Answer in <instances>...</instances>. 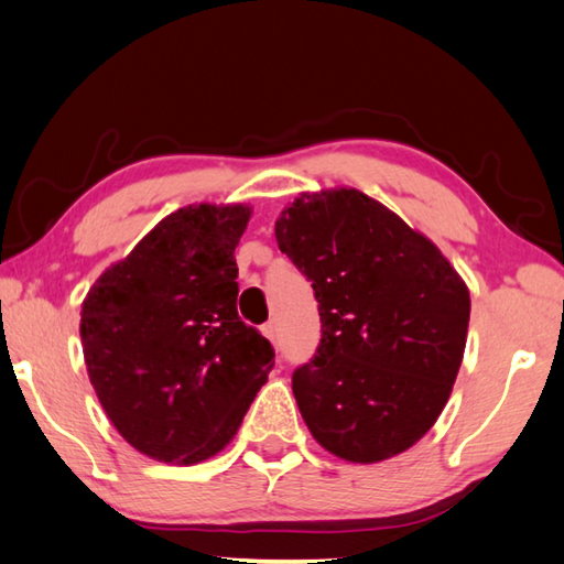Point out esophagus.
Returning a JSON list of instances; mask_svg holds the SVG:
<instances>
[{
    "label": "esophagus",
    "instance_id": "esophagus-1",
    "mask_svg": "<svg viewBox=\"0 0 564 564\" xmlns=\"http://www.w3.org/2000/svg\"><path fill=\"white\" fill-rule=\"evenodd\" d=\"M261 333H263V337L271 339L273 345H279V329H275V323H267V325H263Z\"/></svg>",
    "mask_w": 564,
    "mask_h": 564
}]
</instances>
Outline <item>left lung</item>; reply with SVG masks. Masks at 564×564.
Returning <instances> with one entry per match:
<instances>
[{
	"mask_svg": "<svg viewBox=\"0 0 564 564\" xmlns=\"http://www.w3.org/2000/svg\"><path fill=\"white\" fill-rule=\"evenodd\" d=\"M275 241L313 281L323 337L293 371L313 437L371 465L415 445L452 393L469 327V291L440 249L355 187L303 193Z\"/></svg>",
	"mask_w": 564,
	"mask_h": 564,
	"instance_id": "obj_1",
	"label": "left lung"
}]
</instances>
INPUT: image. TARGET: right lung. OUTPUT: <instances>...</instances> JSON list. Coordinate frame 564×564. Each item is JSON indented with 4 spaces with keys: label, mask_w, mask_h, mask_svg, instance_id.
Instances as JSON below:
<instances>
[{
    "label": "right lung",
    "mask_w": 564,
    "mask_h": 564,
    "mask_svg": "<svg viewBox=\"0 0 564 564\" xmlns=\"http://www.w3.org/2000/svg\"><path fill=\"white\" fill-rule=\"evenodd\" d=\"M251 209L191 205L109 267L80 313L83 355L131 447L197 465L229 445L273 369V347L237 313L235 249Z\"/></svg>",
    "instance_id": "add662e5"
}]
</instances>
